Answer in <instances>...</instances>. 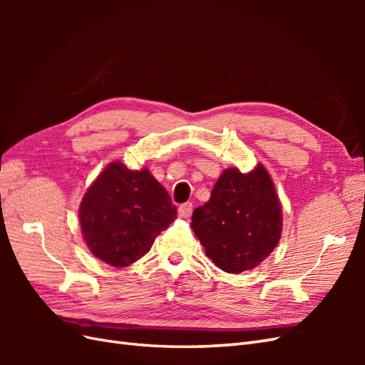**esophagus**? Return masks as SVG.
<instances>
[{
  "mask_svg": "<svg viewBox=\"0 0 365 365\" xmlns=\"http://www.w3.org/2000/svg\"><path fill=\"white\" fill-rule=\"evenodd\" d=\"M192 210H193L192 202H185V204L180 205L178 212H180V216H182V217H190V215H192Z\"/></svg>",
  "mask_w": 365,
  "mask_h": 365,
  "instance_id": "obj_1",
  "label": "esophagus"
}]
</instances>
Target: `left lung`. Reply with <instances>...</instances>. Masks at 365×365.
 <instances>
[{"mask_svg": "<svg viewBox=\"0 0 365 365\" xmlns=\"http://www.w3.org/2000/svg\"><path fill=\"white\" fill-rule=\"evenodd\" d=\"M282 205L268 170L222 172L208 202L193 210L192 230L217 268L239 274L256 268L277 247Z\"/></svg>", "mask_w": 365, "mask_h": 365, "instance_id": "8db88e82", "label": "left lung"}]
</instances>
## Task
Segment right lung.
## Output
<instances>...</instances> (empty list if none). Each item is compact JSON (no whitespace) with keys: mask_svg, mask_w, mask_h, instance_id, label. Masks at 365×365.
<instances>
[{"mask_svg":"<svg viewBox=\"0 0 365 365\" xmlns=\"http://www.w3.org/2000/svg\"><path fill=\"white\" fill-rule=\"evenodd\" d=\"M176 217L168 190L148 169L108 164L86 190L79 208L82 235L97 259L129 267L150 250Z\"/></svg>","mask_w":365,"mask_h":365,"instance_id":"right-lung-1","label":"right lung"}]
</instances>
